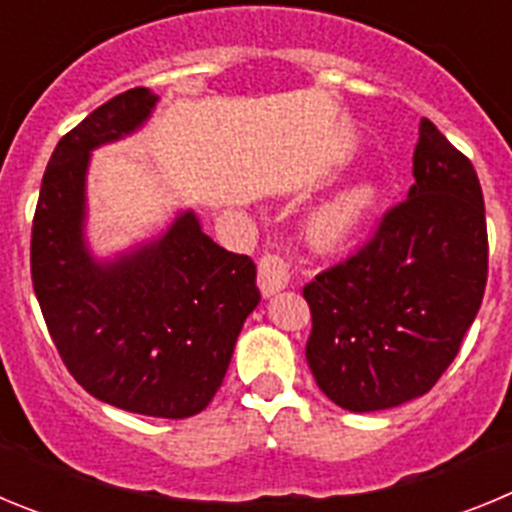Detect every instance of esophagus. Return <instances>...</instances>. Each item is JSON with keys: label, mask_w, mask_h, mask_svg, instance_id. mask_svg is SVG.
Listing matches in <instances>:
<instances>
[{"label": "esophagus", "mask_w": 512, "mask_h": 512, "mask_svg": "<svg viewBox=\"0 0 512 512\" xmlns=\"http://www.w3.org/2000/svg\"><path fill=\"white\" fill-rule=\"evenodd\" d=\"M289 284V266L279 256H264L259 261V289L264 297L277 295Z\"/></svg>", "instance_id": "34e87169"}]
</instances>
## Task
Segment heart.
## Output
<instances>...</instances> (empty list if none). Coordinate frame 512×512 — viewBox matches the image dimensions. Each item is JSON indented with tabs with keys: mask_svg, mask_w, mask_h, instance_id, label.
I'll use <instances>...</instances> for the list:
<instances>
[{
	"mask_svg": "<svg viewBox=\"0 0 512 512\" xmlns=\"http://www.w3.org/2000/svg\"><path fill=\"white\" fill-rule=\"evenodd\" d=\"M382 205V189L372 179L348 184L307 212L305 230L312 246L323 251L346 248L364 235Z\"/></svg>",
	"mask_w": 512,
	"mask_h": 512,
	"instance_id": "obj_1",
	"label": "heart"
}]
</instances>
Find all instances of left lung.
<instances>
[{"label": "left lung", "instance_id": "left-lung-1", "mask_svg": "<svg viewBox=\"0 0 512 512\" xmlns=\"http://www.w3.org/2000/svg\"><path fill=\"white\" fill-rule=\"evenodd\" d=\"M408 200L372 243L305 287V356L338 408L374 413L423 397L477 318L487 284L485 200L464 153L420 120Z\"/></svg>", "mask_w": 512, "mask_h": 512}]
</instances>
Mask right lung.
<instances>
[{
  "mask_svg": "<svg viewBox=\"0 0 512 512\" xmlns=\"http://www.w3.org/2000/svg\"><path fill=\"white\" fill-rule=\"evenodd\" d=\"M146 87L117 94L58 140L40 184L30 269L63 364L97 400L151 418L202 413L261 302L256 264L217 246L194 210L110 256L89 243L92 151L138 133Z\"/></svg>",
  "mask_w": 512,
  "mask_h": 512,
  "instance_id": "right-lung-1",
  "label": "right lung"
}]
</instances>
